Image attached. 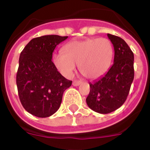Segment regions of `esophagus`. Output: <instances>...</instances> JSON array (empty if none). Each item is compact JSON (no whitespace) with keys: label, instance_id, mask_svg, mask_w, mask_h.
Returning a JSON list of instances; mask_svg holds the SVG:
<instances>
[{"label":"esophagus","instance_id":"34e87169","mask_svg":"<svg viewBox=\"0 0 150 150\" xmlns=\"http://www.w3.org/2000/svg\"><path fill=\"white\" fill-rule=\"evenodd\" d=\"M81 84V81H76V80H75V81H73V85H74V86H78V85H80Z\"/></svg>","mask_w":150,"mask_h":150}]
</instances>
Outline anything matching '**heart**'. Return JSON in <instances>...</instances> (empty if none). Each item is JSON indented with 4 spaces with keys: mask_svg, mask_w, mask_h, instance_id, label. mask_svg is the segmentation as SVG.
I'll use <instances>...</instances> for the list:
<instances>
[{
    "mask_svg": "<svg viewBox=\"0 0 150 150\" xmlns=\"http://www.w3.org/2000/svg\"><path fill=\"white\" fill-rule=\"evenodd\" d=\"M62 51L53 55V62L66 76H72L78 65L83 76L88 79L99 78L108 70L113 58V46L105 38L69 42Z\"/></svg>",
    "mask_w": 150,
    "mask_h": 150,
    "instance_id": "heart-1",
    "label": "heart"
}]
</instances>
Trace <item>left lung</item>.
I'll return each mask as SVG.
<instances>
[{"instance_id":"left-lung-1","label":"left lung","mask_w":150,"mask_h":150,"mask_svg":"<svg viewBox=\"0 0 150 150\" xmlns=\"http://www.w3.org/2000/svg\"><path fill=\"white\" fill-rule=\"evenodd\" d=\"M115 50L114 63L108 73L93 83H89L90 92L86 99L92 111L108 114L124 103L132 84L134 54L120 37L108 34Z\"/></svg>"}]
</instances>
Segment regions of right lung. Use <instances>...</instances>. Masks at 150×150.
<instances>
[{"mask_svg":"<svg viewBox=\"0 0 150 150\" xmlns=\"http://www.w3.org/2000/svg\"><path fill=\"white\" fill-rule=\"evenodd\" d=\"M68 36L56 35L32 39L19 59L16 85L26 111L39 118L52 115L60 108L63 92L72 81L59 73L52 62L55 47Z\"/></svg>","mask_w":150,"mask_h":150,"instance_id":"1","label":"right lung"}]
</instances>
